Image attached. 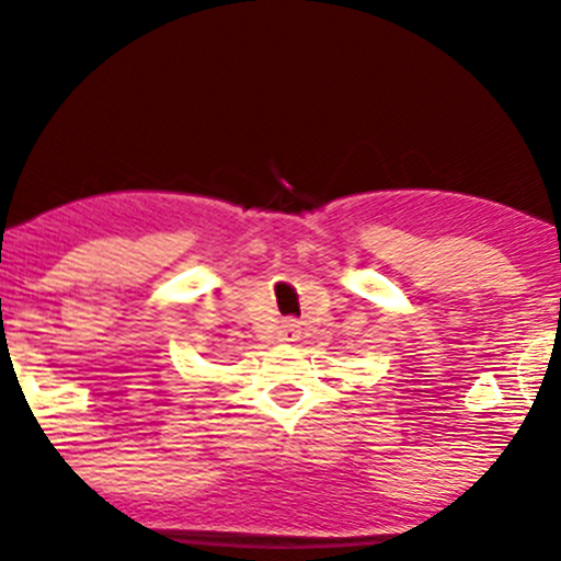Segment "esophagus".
Listing matches in <instances>:
<instances>
[{
    "mask_svg": "<svg viewBox=\"0 0 561 561\" xmlns=\"http://www.w3.org/2000/svg\"><path fill=\"white\" fill-rule=\"evenodd\" d=\"M300 337V322L298 319H285L279 328V341L285 343H295Z\"/></svg>",
    "mask_w": 561,
    "mask_h": 561,
    "instance_id": "obj_1",
    "label": "esophagus"
}]
</instances>
